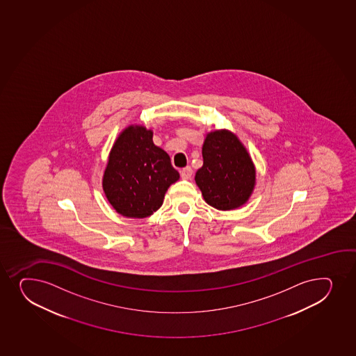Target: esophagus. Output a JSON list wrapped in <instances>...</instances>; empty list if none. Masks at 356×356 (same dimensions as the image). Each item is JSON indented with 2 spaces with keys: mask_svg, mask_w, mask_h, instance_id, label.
Segmentation results:
<instances>
[{
  "mask_svg": "<svg viewBox=\"0 0 356 356\" xmlns=\"http://www.w3.org/2000/svg\"><path fill=\"white\" fill-rule=\"evenodd\" d=\"M181 177L184 180H191V176H193V169L191 167H186V168L181 169Z\"/></svg>",
  "mask_w": 356,
  "mask_h": 356,
  "instance_id": "34e87169",
  "label": "esophagus"
}]
</instances>
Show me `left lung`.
I'll use <instances>...</instances> for the list:
<instances>
[{"label": "left lung", "instance_id": "8db88e82", "mask_svg": "<svg viewBox=\"0 0 356 356\" xmlns=\"http://www.w3.org/2000/svg\"><path fill=\"white\" fill-rule=\"evenodd\" d=\"M203 165L195 182L209 206L230 211L243 206L255 187L257 172L248 152L236 135L226 129L207 134Z\"/></svg>", "mask_w": 356, "mask_h": 356}]
</instances>
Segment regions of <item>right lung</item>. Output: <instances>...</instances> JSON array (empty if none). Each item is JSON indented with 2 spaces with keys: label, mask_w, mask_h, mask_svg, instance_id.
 Here are the masks:
<instances>
[{
  "label": "right lung",
  "mask_w": 356,
  "mask_h": 356,
  "mask_svg": "<svg viewBox=\"0 0 356 356\" xmlns=\"http://www.w3.org/2000/svg\"><path fill=\"white\" fill-rule=\"evenodd\" d=\"M179 179L168 154L154 145L153 131L129 126L111 148L102 187L119 214L145 218L162 206L165 191Z\"/></svg>",
  "instance_id": "obj_1"
}]
</instances>
